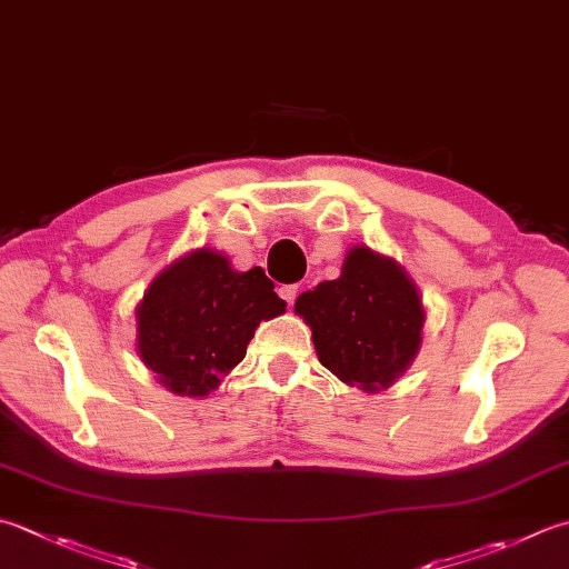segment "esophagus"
I'll list each match as a JSON object with an SVG mask.
<instances>
[{
  "label": "esophagus",
  "instance_id": "1",
  "mask_svg": "<svg viewBox=\"0 0 569 569\" xmlns=\"http://www.w3.org/2000/svg\"><path fill=\"white\" fill-rule=\"evenodd\" d=\"M278 296H281L288 306L296 303V296H298V286L296 283H288L278 288Z\"/></svg>",
  "mask_w": 569,
  "mask_h": 569
}]
</instances>
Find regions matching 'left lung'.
Here are the masks:
<instances>
[{"mask_svg":"<svg viewBox=\"0 0 569 569\" xmlns=\"http://www.w3.org/2000/svg\"><path fill=\"white\" fill-rule=\"evenodd\" d=\"M296 313L313 330L322 367L345 385L377 392L417 358L425 308L417 286L392 259L358 247L336 281L300 293Z\"/></svg>","mask_w":569,"mask_h":569,"instance_id":"left-lung-1","label":"left lung"}]
</instances>
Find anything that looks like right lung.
<instances>
[{
	"label": "right lung",
	"instance_id": "add662e5",
	"mask_svg": "<svg viewBox=\"0 0 569 569\" xmlns=\"http://www.w3.org/2000/svg\"><path fill=\"white\" fill-rule=\"evenodd\" d=\"M283 310L261 269L239 273L217 251H194L142 296L138 352L174 395L204 397L243 360L256 326Z\"/></svg>",
	"mask_w": 569,
	"mask_h": 569
}]
</instances>
